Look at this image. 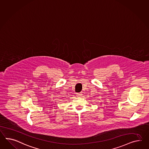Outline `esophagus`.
Returning <instances> with one entry per match:
<instances>
[{"label": "esophagus", "mask_w": 149, "mask_h": 149, "mask_svg": "<svg viewBox=\"0 0 149 149\" xmlns=\"http://www.w3.org/2000/svg\"><path fill=\"white\" fill-rule=\"evenodd\" d=\"M81 95H81V92L77 93V95H78V96H81Z\"/></svg>", "instance_id": "1"}]
</instances>
